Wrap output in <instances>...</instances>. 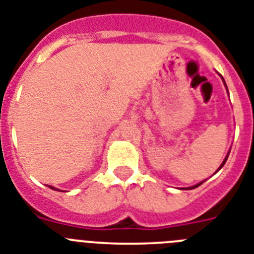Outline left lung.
<instances>
[{"mask_svg":"<svg viewBox=\"0 0 254 254\" xmlns=\"http://www.w3.org/2000/svg\"><path fill=\"white\" fill-rule=\"evenodd\" d=\"M220 76H221V75H220ZM221 79H222V81H224V84H225V80H224V78H222V76H221ZM225 87H226V84H225ZM226 89H228V87H226ZM229 153H230V152H228V154H226V157H225V160H224V161H222V164H221V165H220V167H219V169H217V171H219V170H220V169H221V167H222V166H224V165H225V162H226V160H228V157H229ZM202 183H203V182H200V183H198V184L193 185V187H189V188H187V189H194V188H197V187H199V185H200V184H202Z\"/></svg>","mask_w":254,"mask_h":254,"instance_id":"1","label":"left lung"}]
</instances>
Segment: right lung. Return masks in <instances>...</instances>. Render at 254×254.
<instances>
[{
	"label": "right lung",
	"instance_id": "right-lung-1",
	"mask_svg": "<svg viewBox=\"0 0 254 254\" xmlns=\"http://www.w3.org/2000/svg\"><path fill=\"white\" fill-rule=\"evenodd\" d=\"M48 188L54 189V190H59V189H57V188H55V187H52V185H48ZM59 191H61V190H59Z\"/></svg>",
	"mask_w": 254,
	"mask_h": 254
}]
</instances>
